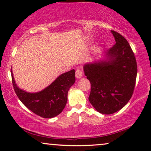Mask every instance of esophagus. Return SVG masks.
I'll list each match as a JSON object with an SVG mask.
<instances>
[{
	"instance_id": "esophagus-1",
	"label": "esophagus",
	"mask_w": 151,
	"mask_h": 151,
	"mask_svg": "<svg viewBox=\"0 0 151 151\" xmlns=\"http://www.w3.org/2000/svg\"><path fill=\"white\" fill-rule=\"evenodd\" d=\"M82 76H83V73H82V70H80V69L76 70V78H78V79H80V78H81L82 77Z\"/></svg>"
}]
</instances>
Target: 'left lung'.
<instances>
[{"label":"left lung","instance_id":"1","mask_svg":"<svg viewBox=\"0 0 151 151\" xmlns=\"http://www.w3.org/2000/svg\"><path fill=\"white\" fill-rule=\"evenodd\" d=\"M115 40L113 47L98 60L83 66L84 75L91 82L88 100L98 112L113 114L127 104L135 85L137 63L129 42L111 31Z\"/></svg>","mask_w":151,"mask_h":151}]
</instances>
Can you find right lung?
Returning a JSON list of instances; mask_svg holds the SVG:
<instances>
[{"label":"right lung","instance_id":"right-lung-1","mask_svg":"<svg viewBox=\"0 0 151 151\" xmlns=\"http://www.w3.org/2000/svg\"><path fill=\"white\" fill-rule=\"evenodd\" d=\"M12 83L18 98L24 106L43 118L58 115L66 106L69 88L75 83V70L60 75L52 83L38 92L30 93L19 88L11 71Z\"/></svg>","mask_w":151,"mask_h":151}]
</instances>
